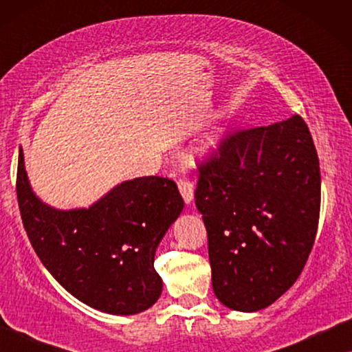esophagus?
I'll return each instance as SVG.
<instances>
[{"instance_id": "34e87169", "label": "esophagus", "mask_w": 352, "mask_h": 352, "mask_svg": "<svg viewBox=\"0 0 352 352\" xmlns=\"http://www.w3.org/2000/svg\"><path fill=\"white\" fill-rule=\"evenodd\" d=\"M177 187H179V192L184 199L186 204H192L194 200V184L187 176H182L179 181H177Z\"/></svg>"}]
</instances>
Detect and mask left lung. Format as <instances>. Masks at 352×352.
Returning <instances> with one entry per match:
<instances>
[{
    "mask_svg": "<svg viewBox=\"0 0 352 352\" xmlns=\"http://www.w3.org/2000/svg\"><path fill=\"white\" fill-rule=\"evenodd\" d=\"M195 205L216 298L243 312L278 300L300 277L319 224V157L305 120L228 134L199 165Z\"/></svg>",
    "mask_w": 352,
    "mask_h": 352,
    "instance_id": "obj_1",
    "label": "left lung"
}]
</instances>
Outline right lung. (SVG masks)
<instances>
[{"label": "right lung", "instance_id": "right-lung-1", "mask_svg": "<svg viewBox=\"0 0 352 352\" xmlns=\"http://www.w3.org/2000/svg\"><path fill=\"white\" fill-rule=\"evenodd\" d=\"M16 189L33 250L70 295L107 314L155 305L163 287L153 267L157 247L184 208L175 181L136 177L89 208L56 210L32 190L21 147Z\"/></svg>", "mask_w": 352, "mask_h": 352}]
</instances>
